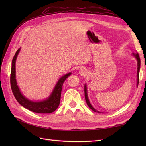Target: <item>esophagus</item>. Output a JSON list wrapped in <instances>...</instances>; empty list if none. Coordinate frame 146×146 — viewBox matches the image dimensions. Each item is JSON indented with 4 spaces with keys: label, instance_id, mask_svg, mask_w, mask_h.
<instances>
[{
    "label": "esophagus",
    "instance_id": "34e87169",
    "mask_svg": "<svg viewBox=\"0 0 146 146\" xmlns=\"http://www.w3.org/2000/svg\"><path fill=\"white\" fill-rule=\"evenodd\" d=\"M87 74V71L85 69H81L79 70V74L83 76H85Z\"/></svg>",
    "mask_w": 146,
    "mask_h": 146
}]
</instances>
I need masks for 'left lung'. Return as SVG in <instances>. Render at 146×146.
Instances as JSON below:
<instances>
[{
    "instance_id": "obj_1",
    "label": "left lung",
    "mask_w": 146,
    "mask_h": 146,
    "mask_svg": "<svg viewBox=\"0 0 146 146\" xmlns=\"http://www.w3.org/2000/svg\"><path fill=\"white\" fill-rule=\"evenodd\" d=\"M135 57V58L137 60V62H138V70H137V86H138V83H139V70H140V65H141V60H140V58H139V56L138 55V53H136V54H134L133 53L132 54ZM87 86H86V84L85 85V100L86 102V104L88 105V107H89L92 111H94V112H97V113H102V112H100L98 110H96L93 107H92V105L91 104L89 100V99H88V93H87Z\"/></svg>"
}]
</instances>
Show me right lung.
Instances as JSON below:
<instances>
[{"label":"right lung","instance_id":"add662e5","mask_svg":"<svg viewBox=\"0 0 146 146\" xmlns=\"http://www.w3.org/2000/svg\"><path fill=\"white\" fill-rule=\"evenodd\" d=\"M20 50L21 48L16 51L13 58L11 64L10 83L13 95L17 101L23 107L31 111L38 113H51L55 111L60 105L63 83L66 79L71 75V72L64 75L59 79L51 94L46 100L35 102L29 100L21 93L18 86L17 85L16 79V60Z\"/></svg>","mask_w":146,"mask_h":146}]
</instances>
